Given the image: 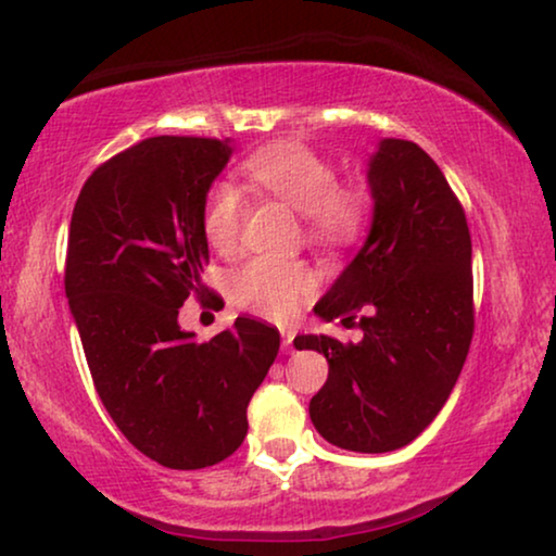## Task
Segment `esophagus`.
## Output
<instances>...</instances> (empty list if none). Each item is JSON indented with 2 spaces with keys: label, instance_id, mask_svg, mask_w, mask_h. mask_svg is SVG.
Instances as JSON below:
<instances>
[{
  "label": "esophagus",
  "instance_id": "34e87169",
  "mask_svg": "<svg viewBox=\"0 0 556 556\" xmlns=\"http://www.w3.org/2000/svg\"><path fill=\"white\" fill-rule=\"evenodd\" d=\"M293 337H295V331H291V329L280 331V341H283V354L293 352Z\"/></svg>",
  "mask_w": 556,
  "mask_h": 556
}]
</instances>
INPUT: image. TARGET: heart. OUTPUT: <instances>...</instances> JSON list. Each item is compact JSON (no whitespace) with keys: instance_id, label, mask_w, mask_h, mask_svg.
I'll use <instances>...</instances> for the list:
<instances>
[{"instance_id":"heart-1","label":"heart","mask_w":556,"mask_h":556,"mask_svg":"<svg viewBox=\"0 0 556 556\" xmlns=\"http://www.w3.org/2000/svg\"><path fill=\"white\" fill-rule=\"evenodd\" d=\"M242 169L265 192L306 215L308 232L321 242H346L362 232L369 200L362 189L339 187V174L314 149L295 141L270 143L245 159ZM245 200L230 181H217L202 210V232L217 253L238 248ZM316 278L293 261L253 257L230 278L235 306L250 314L283 321L314 293Z\"/></svg>"}]
</instances>
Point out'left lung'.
I'll return each mask as SVG.
<instances>
[{"label":"left lung","mask_w":556,"mask_h":556,"mask_svg":"<svg viewBox=\"0 0 556 556\" xmlns=\"http://www.w3.org/2000/svg\"><path fill=\"white\" fill-rule=\"evenodd\" d=\"M367 240L314 314L364 331L356 344L295 337L329 362L308 415L331 445L390 453L413 443L451 397L473 339L470 232L445 174L413 141L382 139L367 164Z\"/></svg>","instance_id":"8db88e82"}]
</instances>
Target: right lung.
<instances>
[{
    "mask_svg": "<svg viewBox=\"0 0 556 556\" xmlns=\"http://www.w3.org/2000/svg\"><path fill=\"white\" fill-rule=\"evenodd\" d=\"M230 156V139H143L90 174L67 235L65 295L98 397L136 451L174 470L238 451L280 346L245 316L204 344L179 326L189 295L207 293L202 210Z\"/></svg>",
    "mask_w": 556,
    "mask_h": 556,
    "instance_id": "1",
    "label": "right lung"
}]
</instances>
